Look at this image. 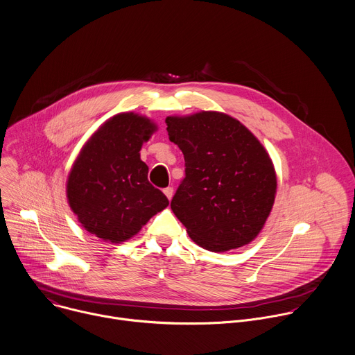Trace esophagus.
I'll return each instance as SVG.
<instances>
[{
    "instance_id": "obj_1",
    "label": "esophagus",
    "mask_w": 355,
    "mask_h": 355,
    "mask_svg": "<svg viewBox=\"0 0 355 355\" xmlns=\"http://www.w3.org/2000/svg\"><path fill=\"white\" fill-rule=\"evenodd\" d=\"M163 192H164V195L167 196V199H168V200H171L173 193H174V189H173L171 187H167V188H164V191H163Z\"/></svg>"
}]
</instances>
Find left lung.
Wrapping results in <instances>:
<instances>
[{"mask_svg":"<svg viewBox=\"0 0 355 355\" xmlns=\"http://www.w3.org/2000/svg\"><path fill=\"white\" fill-rule=\"evenodd\" d=\"M166 124L185 160L171 209L189 237L211 252L250 244L270 214L277 188L262 144L239 120L217 111L167 116Z\"/></svg>","mask_w":355,"mask_h":355,"instance_id":"obj_1","label":"left lung"}]
</instances>
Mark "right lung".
I'll return each mask as SVG.
<instances>
[{
  "instance_id": "1",
  "label": "right lung",
  "mask_w": 355,
  "mask_h": 355,
  "mask_svg": "<svg viewBox=\"0 0 355 355\" xmlns=\"http://www.w3.org/2000/svg\"><path fill=\"white\" fill-rule=\"evenodd\" d=\"M156 131L146 116L123 112L105 121L85 144L67 182V196L82 227L120 244L168 206L148 180L141 148Z\"/></svg>"
}]
</instances>
